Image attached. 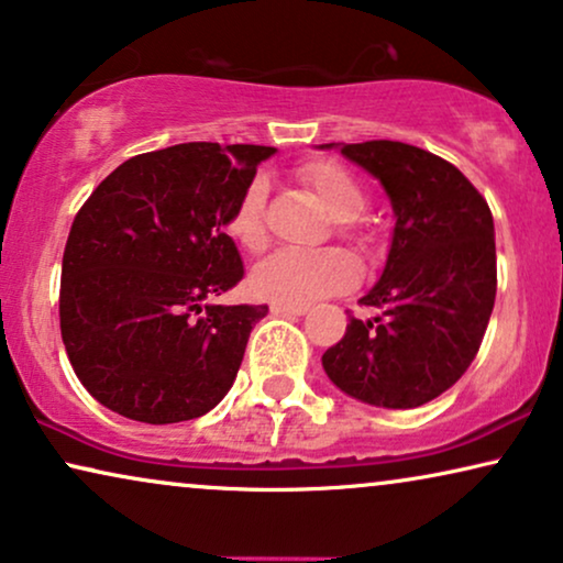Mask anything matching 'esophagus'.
I'll list each match as a JSON object with an SVG mask.
<instances>
[{
	"label": "esophagus",
	"mask_w": 563,
	"mask_h": 563,
	"mask_svg": "<svg viewBox=\"0 0 563 563\" xmlns=\"http://www.w3.org/2000/svg\"><path fill=\"white\" fill-rule=\"evenodd\" d=\"M274 314H305L307 307H291V305H272Z\"/></svg>",
	"instance_id": "34e87169"
}]
</instances>
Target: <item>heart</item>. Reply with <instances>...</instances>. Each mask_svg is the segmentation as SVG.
<instances>
[{
  "mask_svg": "<svg viewBox=\"0 0 563 563\" xmlns=\"http://www.w3.org/2000/svg\"><path fill=\"white\" fill-rule=\"evenodd\" d=\"M297 176L307 184L330 218H335V235L353 249L366 253L376 241L374 228L361 218L366 207V191L361 181L343 164L333 158H312L297 168ZM228 235L241 249L258 253L268 243L266 228V181L251 179L238 197L228 218ZM358 266L341 249L297 251L282 249L253 268V295L276 305L305 307L322 297L341 295L356 287Z\"/></svg>",
  "mask_w": 563,
  "mask_h": 563,
  "instance_id": "b5f03b06",
  "label": "heart"
}]
</instances>
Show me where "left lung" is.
Returning <instances> with one entry per match:
<instances>
[{
	"instance_id": "1",
	"label": "left lung",
	"mask_w": 563,
	"mask_h": 563,
	"mask_svg": "<svg viewBox=\"0 0 563 563\" xmlns=\"http://www.w3.org/2000/svg\"><path fill=\"white\" fill-rule=\"evenodd\" d=\"M341 153L384 184L397 214L387 266L322 353L335 387L391 410L420 407L456 384L479 353L497 295L487 199L435 153L399 141L345 143Z\"/></svg>"
}]
</instances>
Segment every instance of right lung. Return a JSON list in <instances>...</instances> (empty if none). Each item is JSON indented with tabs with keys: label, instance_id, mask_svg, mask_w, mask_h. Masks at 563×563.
<instances>
[{
	"label": "right lung",
	"instance_id": "add662e5",
	"mask_svg": "<svg viewBox=\"0 0 563 563\" xmlns=\"http://www.w3.org/2000/svg\"><path fill=\"white\" fill-rule=\"evenodd\" d=\"M268 145L181 143L120 164L76 212L60 268L68 361L97 402L166 426L210 412L266 305H202L243 279L228 218Z\"/></svg>",
	"mask_w": 563,
	"mask_h": 563
}]
</instances>
